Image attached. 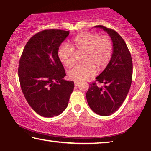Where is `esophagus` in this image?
Masks as SVG:
<instances>
[{"label":"esophagus","instance_id":"esophagus-1","mask_svg":"<svg viewBox=\"0 0 151 151\" xmlns=\"http://www.w3.org/2000/svg\"><path fill=\"white\" fill-rule=\"evenodd\" d=\"M79 83H80V82H78V81H74V84H75L76 86H78V84H79Z\"/></svg>","mask_w":151,"mask_h":151}]
</instances>
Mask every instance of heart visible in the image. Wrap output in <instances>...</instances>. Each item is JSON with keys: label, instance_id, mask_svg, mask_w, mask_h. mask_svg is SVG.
Segmentation results:
<instances>
[{"label": "heart", "instance_id": "b5f03b06", "mask_svg": "<svg viewBox=\"0 0 151 151\" xmlns=\"http://www.w3.org/2000/svg\"><path fill=\"white\" fill-rule=\"evenodd\" d=\"M83 52V63L74 66L67 72L69 79L82 81L93 77L96 70L102 71L110 63L113 55V44L108 36H100L93 32L78 35L71 45L63 43L58 50V56L65 67H69L75 63V52Z\"/></svg>", "mask_w": 151, "mask_h": 151}]
</instances>
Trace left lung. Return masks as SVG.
<instances>
[{"label":"left lung","instance_id":"1","mask_svg":"<svg viewBox=\"0 0 151 151\" xmlns=\"http://www.w3.org/2000/svg\"><path fill=\"white\" fill-rule=\"evenodd\" d=\"M102 29L113 42V55L105 69L96 81L103 83L98 87L96 82L90 84L86 94L88 106L96 114L108 116L118 110L127 98L131 85L133 63L131 53L124 39L115 31L102 25Z\"/></svg>","mask_w":151,"mask_h":151}]
</instances>
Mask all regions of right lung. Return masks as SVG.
<instances>
[{
  "label": "right lung",
  "mask_w": 151,
  "mask_h": 151,
  "mask_svg": "<svg viewBox=\"0 0 151 151\" xmlns=\"http://www.w3.org/2000/svg\"><path fill=\"white\" fill-rule=\"evenodd\" d=\"M69 32L43 30L27 42L18 65L20 86L28 104L38 115L51 117L67 108L74 88L67 81L63 64L58 56L61 43Z\"/></svg>",
  "instance_id": "right-lung-1"
}]
</instances>
